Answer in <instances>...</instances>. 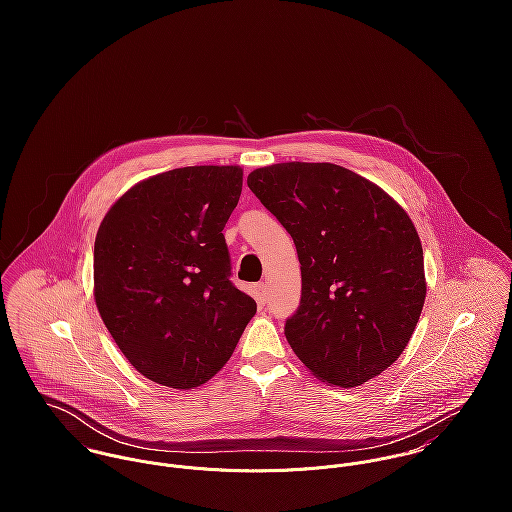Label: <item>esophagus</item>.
I'll use <instances>...</instances> for the list:
<instances>
[{
  "label": "esophagus",
  "mask_w": 512,
  "mask_h": 512,
  "mask_svg": "<svg viewBox=\"0 0 512 512\" xmlns=\"http://www.w3.org/2000/svg\"><path fill=\"white\" fill-rule=\"evenodd\" d=\"M252 293H254V299H256L260 305H264V303L268 301V288H266L264 282L256 284V286L252 288Z\"/></svg>",
  "instance_id": "obj_1"
}]
</instances>
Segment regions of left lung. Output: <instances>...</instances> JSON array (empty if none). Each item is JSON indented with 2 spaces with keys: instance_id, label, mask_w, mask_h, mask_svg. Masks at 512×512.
Listing matches in <instances>:
<instances>
[{
  "instance_id": "obj_1",
  "label": "left lung",
  "mask_w": 512,
  "mask_h": 512,
  "mask_svg": "<svg viewBox=\"0 0 512 512\" xmlns=\"http://www.w3.org/2000/svg\"><path fill=\"white\" fill-rule=\"evenodd\" d=\"M248 187L290 232L301 264V301L286 321L297 359L341 388L398 361L426 301L424 250L408 213L335 163L260 167Z\"/></svg>"
}]
</instances>
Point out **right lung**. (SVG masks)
Returning <instances> with one entry per match:
<instances>
[{"label": "right lung", "mask_w": 512, "mask_h": 512, "mask_svg": "<svg viewBox=\"0 0 512 512\" xmlns=\"http://www.w3.org/2000/svg\"><path fill=\"white\" fill-rule=\"evenodd\" d=\"M242 191L238 165H193L128 189L94 240V299L138 372L177 390L211 380L256 313L232 286L222 228Z\"/></svg>", "instance_id": "obj_1"}]
</instances>
